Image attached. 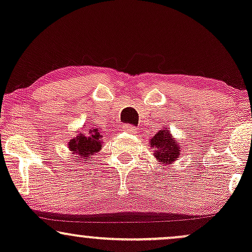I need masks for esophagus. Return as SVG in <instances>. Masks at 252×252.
<instances>
[{
    "instance_id": "esophagus-1",
    "label": "esophagus",
    "mask_w": 252,
    "mask_h": 252,
    "mask_svg": "<svg viewBox=\"0 0 252 252\" xmlns=\"http://www.w3.org/2000/svg\"><path fill=\"white\" fill-rule=\"evenodd\" d=\"M123 129L125 132H128V133H132V134H134L135 132H137V128H135V126L133 125H124Z\"/></svg>"
}]
</instances>
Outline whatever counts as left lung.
<instances>
[{"mask_svg":"<svg viewBox=\"0 0 252 252\" xmlns=\"http://www.w3.org/2000/svg\"><path fill=\"white\" fill-rule=\"evenodd\" d=\"M150 145L154 149V156L164 165L174 163L179 158L180 150L182 149V146L176 143L166 127H164L162 131L150 139Z\"/></svg>","mask_w":252,"mask_h":252,"instance_id":"8db88e82","label":"left lung"}]
</instances>
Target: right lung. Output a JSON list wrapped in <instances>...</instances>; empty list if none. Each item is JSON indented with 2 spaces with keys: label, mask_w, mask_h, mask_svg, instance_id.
Instances as JSON below:
<instances>
[{
  "label": "right lung",
  "mask_w": 252,
  "mask_h": 252,
  "mask_svg": "<svg viewBox=\"0 0 252 252\" xmlns=\"http://www.w3.org/2000/svg\"><path fill=\"white\" fill-rule=\"evenodd\" d=\"M102 135L94 125L86 127L83 131H78L73 139H70L67 148L75 155L78 162L89 160L95 152H98L102 146Z\"/></svg>",
  "instance_id": "right-lung-1"
}]
</instances>
